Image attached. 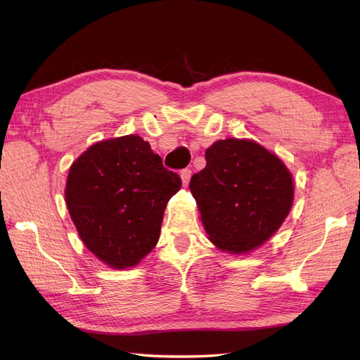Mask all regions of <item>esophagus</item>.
<instances>
[{
  "mask_svg": "<svg viewBox=\"0 0 360 360\" xmlns=\"http://www.w3.org/2000/svg\"><path fill=\"white\" fill-rule=\"evenodd\" d=\"M191 176H192V171H191L189 168H184V169L180 171V177H181L183 184H188V183H189Z\"/></svg>",
  "mask_w": 360,
  "mask_h": 360,
  "instance_id": "1",
  "label": "esophagus"
}]
</instances>
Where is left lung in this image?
<instances>
[{
  "instance_id": "1",
  "label": "left lung",
  "mask_w": 360,
  "mask_h": 360,
  "mask_svg": "<svg viewBox=\"0 0 360 360\" xmlns=\"http://www.w3.org/2000/svg\"><path fill=\"white\" fill-rule=\"evenodd\" d=\"M207 165L191 179V192L210 240L242 254L263 245L292 205V179L275 155L246 139H221L207 148Z\"/></svg>"
}]
</instances>
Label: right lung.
<instances>
[{"label":"right lung","instance_id":"right-lung-1","mask_svg":"<svg viewBox=\"0 0 360 360\" xmlns=\"http://www.w3.org/2000/svg\"><path fill=\"white\" fill-rule=\"evenodd\" d=\"M180 186L147 141L127 135L97 143L73 162L66 204L84 245L124 269L156 246L167 202Z\"/></svg>","mask_w":360,"mask_h":360}]
</instances>
